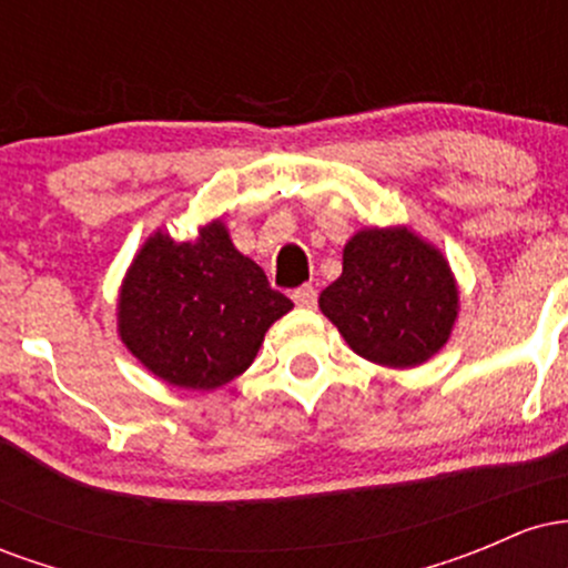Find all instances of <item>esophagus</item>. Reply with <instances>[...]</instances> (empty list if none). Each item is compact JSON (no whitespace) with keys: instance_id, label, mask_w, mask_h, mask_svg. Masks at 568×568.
<instances>
[{"instance_id":"esophagus-1","label":"esophagus","mask_w":568,"mask_h":568,"mask_svg":"<svg viewBox=\"0 0 568 568\" xmlns=\"http://www.w3.org/2000/svg\"><path fill=\"white\" fill-rule=\"evenodd\" d=\"M293 304L296 306H304V310H312V306L317 304V291L312 288V285H302V288L293 291Z\"/></svg>"}]
</instances>
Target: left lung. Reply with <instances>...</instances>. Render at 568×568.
<instances>
[{"label":"left lung","mask_w":568,"mask_h":568,"mask_svg":"<svg viewBox=\"0 0 568 568\" xmlns=\"http://www.w3.org/2000/svg\"><path fill=\"white\" fill-rule=\"evenodd\" d=\"M317 304L352 352L376 366L416 368L446 347L459 285L448 258L408 226H368L347 240L342 275Z\"/></svg>","instance_id":"left-lung-1"}]
</instances>
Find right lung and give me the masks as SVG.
Masks as SVG:
<instances>
[{
	"instance_id": "add662e5",
	"label": "right lung",
	"mask_w": 568,
	"mask_h": 568,
	"mask_svg": "<svg viewBox=\"0 0 568 568\" xmlns=\"http://www.w3.org/2000/svg\"><path fill=\"white\" fill-rule=\"evenodd\" d=\"M291 310L213 219L189 243L149 234L122 277L116 334L158 379L205 393L243 374L270 325Z\"/></svg>"
}]
</instances>
